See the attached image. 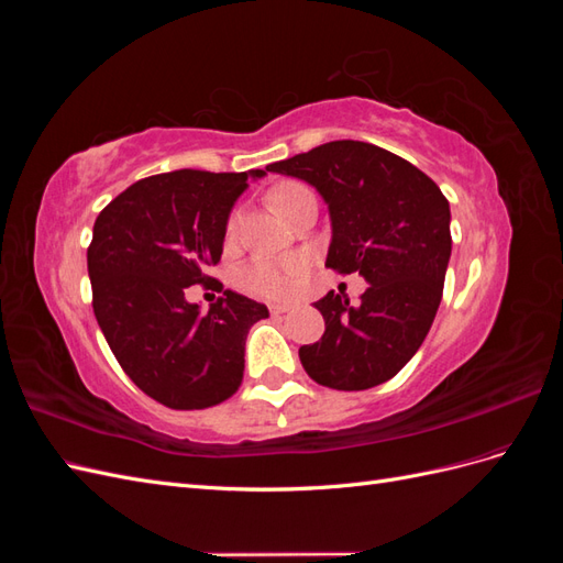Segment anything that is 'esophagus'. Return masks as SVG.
Here are the masks:
<instances>
[{"label": "esophagus", "mask_w": 563, "mask_h": 563, "mask_svg": "<svg viewBox=\"0 0 563 563\" xmlns=\"http://www.w3.org/2000/svg\"><path fill=\"white\" fill-rule=\"evenodd\" d=\"M269 312H272V314H286V312H291V305H286V302H272V305H269Z\"/></svg>", "instance_id": "1"}]
</instances>
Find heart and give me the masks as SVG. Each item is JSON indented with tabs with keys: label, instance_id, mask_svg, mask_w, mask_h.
<instances>
[{
	"label": "heart",
	"instance_id": "1",
	"mask_svg": "<svg viewBox=\"0 0 563 563\" xmlns=\"http://www.w3.org/2000/svg\"><path fill=\"white\" fill-rule=\"evenodd\" d=\"M296 190H305V187L298 183H286V185L277 187L275 195H272V199H275V207L286 195H291ZM234 223H236V218H232L228 223V234L234 232ZM305 267H308V263H305L302 258L255 261L242 269L240 279H242V286L249 288V291H253V294L267 296V298H284V296H291L296 291L300 277L305 275Z\"/></svg>",
	"mask_w": 563,
	"mask_h": 563
}]
</instances>
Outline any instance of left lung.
<instances>
[{
	"label": "left lung",
	"instance_id": "left-lung-1",
	"mask_svg": "<svg viewBox=\"0 0 563 563\" xmlns=\"http://www.w3.org/2000/svg\"><path fill=\"white\" fill-rule=\"evenodd\" d=\"M312 185L329 207L327 267L360 272V305L329 291L314 308L327 331L300 347L308 376L333 389L376 387L411 362L428 335L451 258V209L437 183L391 152L323 143L265 166Z\"/></svg>",
	"mask_w": 563,
	"mask_h": 563
}]
</instances>
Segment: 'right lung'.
<instances>
[{
  "label": "right lung",
  "instance_id": "1",
  "mask_svg": "<svg viewBox=\"0 0 563 563\" xmlns=\"http://www.w3.org/2000/svg\"><path fill=\"white\" fill-rule=\"evenodd\" d=\"M263 176L180 168L133 183L96 218L87 263L98 327L126 376L168 408L195 411L232 397L246 335L269 317L263 302L234 291L209 312L185 298L211 282L234 201Z\"/></svg>",
  "mask_w": 563,
  "mask_h": 563
}]
</instances>
